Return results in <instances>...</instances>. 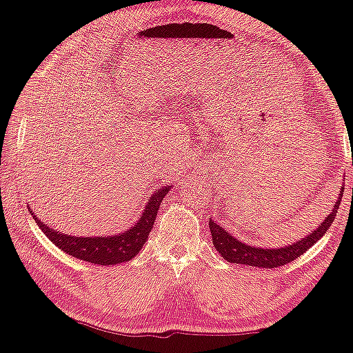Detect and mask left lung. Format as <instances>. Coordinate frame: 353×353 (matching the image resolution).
I'll use <instances>...</instances> for the list:
<instances>
[{"mask_svg":"<svg viewBox=\"0 0 353 353\" xmlns=\"http://www.w3.org/2000/svg\"><path fill=\"white\" fill-rule=\"evenodd\" d=\"M342 192H344V188H341V194L338 202L333 205V210L323 219V223L320 226H316L315 231H312L309 236L304 239L298 240V242L287 245V247L280 248H263V247H253V245H248L245 242H240L232 234H229L226 229L210 218V223H208V228H210L212 232V242L216 248V252L221 254V256L226 259L228 263H236V264H247V265H254V268H280V265H285L291 261H294L296 258H299L301 254H304L307 250L312 247L315 242L323 237V234L328 231L331 224L334 221L336 213H338Z\"/></svg>","mask_w":353,"mask_h":353,"instance_id":"obj_1","label":"left lung"}]
</instances>
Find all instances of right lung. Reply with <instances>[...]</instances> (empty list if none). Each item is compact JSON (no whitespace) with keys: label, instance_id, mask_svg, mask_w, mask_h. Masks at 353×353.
Instances as JSON below:
<instances>
[{"label":"right lung","instance_id":"obj_1","mask_svg":"<svg viewBox=\"0 0 353 353\" xmlns=\"http://www.w3.org/2000/svg\"><path fill=\"white\" fill-rule=\"evenodd\" d=\"M170 189L172 186H162L161 189L154 191V194H151V197L148 199L146 207L143 208V213L137 219L134 226L125 229L124 232L113 234V236H68L65 232H59L57 229L49 228L48 224L37 218V214L33 212L32 214L34 221L41 228V231L46 234V237L54 245H57L60 250H63L65 253L92 264L114 265L130 261L132 258L139 254L143 245L148 240V236H150L152 226H154V219L157 216L161 202L164 201V197Z\"/></svg>","mask_w":353,"mask_h":353}]
</instances>
